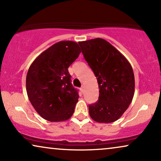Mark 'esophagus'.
I'll return each instance as SVG.
<instances>
[{"label": "esophagus", "mask_w": 161, "mask_h": 161, "mask_svg": "<svg viewBox=\"0 0 161 161\" xmlns=\"http://www.w3.org/2000/svg\"><path fill=\"white\" fill-rule=\"evenodd\" d=\"M80 89L81 92H84V86H81V88Z\"/></svg>", "instance_id": "34e87169"}]
</instances>
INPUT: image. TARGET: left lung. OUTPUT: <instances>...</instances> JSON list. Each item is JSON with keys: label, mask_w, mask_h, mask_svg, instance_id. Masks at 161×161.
<instances>
[{"label": "left lung", "mask_w": 161, "mask_h": 161, "mask_svg": "<svg viewBox=\"0 0 161 161\" xmlns=\"http://www.w3.org/2000/svg\"><path fill=\"white\" fill-rule=\"evenodd\" d=\"M78 43L99 87L98 101L89 106V115L97 123L116 121L128 108L134 96L135 76L130 63L103 38Z\"/></svg>", "instance_id": "8db88e82"}]
</instances>
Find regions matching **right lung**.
I'll return each mask as SVG.
<instances>
[{
  "label": "right lung",
  "instance_id": "right-lung-1",
  "mask_svg": "<svg viewBox=\"0 0 161 161\" xmlns=\"http://www.w3.org/2000/svg\"><path fill=\"white\" fill-rule=\"evenodd\" d=\"M80 53L78 43L60 41L35 58L26 75L29 100L40 115L51 122L69 119L78 101L68 68Z\"/></svg>",
  "mask_w": 161,
  "mask_h": 161
}]
</instances>
